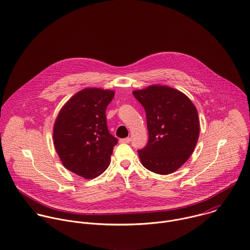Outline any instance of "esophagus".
Instances as JSON below:
<instances>
[{
    "label": "esophagus",
    "instance_id": "esophagus-1",
    "mask_svg": "<svg viewBox=\"0 0 250 250\" xmlns=\"http://www.w3.org/2000/svg\"><path fill=\"white\" fill-rule=\"evenodd\" d=\"M130 142H131L130 138H125V139H121L120 140V143H122V144H129Z\"/></svg>",
    "mask_w": 250,
    "mask_h": 250
}]
</instances>
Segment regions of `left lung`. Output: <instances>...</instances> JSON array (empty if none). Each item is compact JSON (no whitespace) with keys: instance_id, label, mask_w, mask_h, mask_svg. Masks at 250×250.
I'll use <instances>...</instances> for the list:
<instances>
[{"instance_id":"1","label":"left lung","mask_w":250,"mask_h":250,"mask_svg":"<svg viewBox=\"0 0 250 250\" xmlns=\"http://www.w3.org/2000/svg\"><path fill=\"white\" fill-rule=\"evenodd\" d=\"M146 114L148 142L139 149L143 166L168 174L182 166L193 153L199 138L198 112L180 91L153 85L133 92Z\"/></svg>"}]
</instances>
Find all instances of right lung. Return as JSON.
<instances>
[{
    "label": "right lung",
    "mask_w": 250,
    "mask_h": 250,
    "mask_svg": "<svg viewBox=\"0 0 250 250\" xmlns=\"http://www.w3.org/2000/svg\"><path fill=\"white\" fill-rule=\"evenodd\" d=\"M113 97L110 90L84 89L66 103L54 124V146L63 165L86 179L108 167L118 143L108 132L105 116Z\"/></svg>",
    "instance_id": "add662e5"
}]
</instances>
